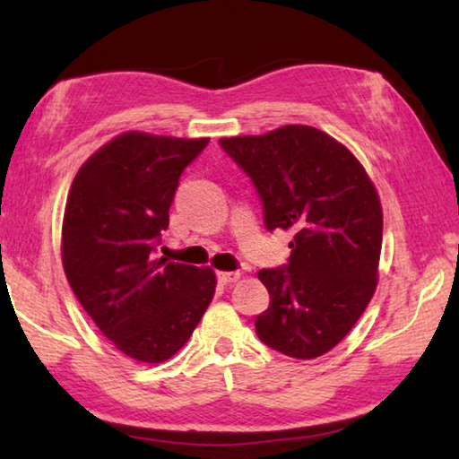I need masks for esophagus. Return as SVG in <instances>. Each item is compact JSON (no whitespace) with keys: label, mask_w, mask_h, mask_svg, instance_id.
Segmentation results:
<instances>
[{"label":"esophagus","mask_w":459,"mask_h":459,"mask_svg":"<svg viewBox=\"0 0 459 459\" xmlns=\"http://www.w3.org/2000/svg\"><path fill=\"white\" fill-rule=\"evenodd\" d=\"M219 283L221 285H230L240 279V271H219Z\"/></svg>","instance_id":"34e87169"}]
</instances>
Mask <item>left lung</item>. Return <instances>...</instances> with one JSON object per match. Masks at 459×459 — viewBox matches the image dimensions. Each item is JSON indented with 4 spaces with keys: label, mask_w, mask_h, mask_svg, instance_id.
Masks as SVG:
<instances>
[{
    "label": "left lung",
    "mask_w": 459,
    "mask_h": 459,
    "mask_svg": "<svg viewBox=\"0 0 459 459\" xmlns=\"http://www.w3.org/2000/svg\"><path fill=\"white\" fill-rule=\"evenodd\" d=\"M251 178L269 230H293L287 265L261 269L271 304L255 320L261 342L317 359L359 322L377 290L383 208L351 150L309 126L222 137Z\"/></svg>",
    "instance_id": "1"
}]
</instances>
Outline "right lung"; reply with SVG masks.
I'll return each mask as SVG.
<instances>
[{"label": "right lung", "instance_id": "obj_1", "mask_svg": "<svg viewBox=\"0 0 459 459\" xmlns=\"http://www.w3.org/2000/svg\"><path fill=\"white\" fill-rule=\"evenodd\" d=\"M208 145L127 131L76 172L62 221V265L84 312L115 348L164 362L214 298L211 267L155 257L184 168Z\"/></svg>", "mask_w": 459, "mask_h": 459}]
</instances>
